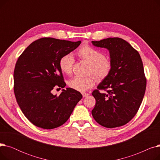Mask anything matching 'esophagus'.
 <instances>
[{"mask_svg": "<svg viewBox=\"0 0 160 160\" xmlns=\"http://www.w3.org/2000/svg\"><path fill=\"white\" fill-rule=\"evenodd\" d=\"M88 95H89V93H82L83 97H88Z\"/></svg>", "mask_w": 160, "mask_h": 160, "instance_id": "esophagus-1", "label": "esophagus"}]
</instances>
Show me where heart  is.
<instances>
[{"label": "heart", "mask_w": 160, "mask_h": 160, "mask_svg": "<svg viewBox=\"0 0 160 160\" xmlns=\"http://www.w3.org/2000/svg\"><path fill=\"white\" fill-rule=\"evenodd\" d=\"M78 55L82 60L90 65V72L93 74L97 80H104L110 74L112 63L105 59L104 55L99 50L89 45H83L79 49ZM73 63V56L71 54H67L60 58L59 65L63 73L70 74L72 72ZM94 82L95 80L93 77H75L69 81L68 85L76 91L83 92L93 86Z\"/></svg>", "instance_id": "heart-1"}]
</instances>
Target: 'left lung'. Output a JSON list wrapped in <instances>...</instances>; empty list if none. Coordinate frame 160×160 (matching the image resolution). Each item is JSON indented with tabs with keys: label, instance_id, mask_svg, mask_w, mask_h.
<instances>
[{
	"label": "left lung",
	"instance_id": "left-lung-1",
	"mask_svg": "<svg viewBox=\"0 0 160 160\" xmlns=\"http://www.w3.org/2000/svg\"><path fill=\"white\" fill-rule=\"evenodd\" d=\"M91 43L108 50L112 63L110 74L97 86L98 89H108L107 93L97 89L92 93L96 100L92 115L102 127H121L135 116L145 95L147 80L141 56L121 38H108Z\"/></svg>",
	"mask_w": 160,
	"mask_h": 160
}]
</instances>
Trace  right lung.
<instances>
[{
    "label": "right lung",
    "mask_w": 160,
    "mask_h": 160,
    "mask_svg": "<svg viewBox=\"0 0 160 160\" xmlns=\"http://www.w3.org/2000/svg\"><path fill=\"white\" fill-rule=\"evenodd\" d=\"M80 43L41 38L18 58L13 72L15 98L24 116L36 127L49 130L60 127L82 98L80 92L70 88L62 89L59 96L52 93L54 88L66 86L59 65L60 58Z\"/></svg>",
    "instance_id": "1"
}]
</instances>
